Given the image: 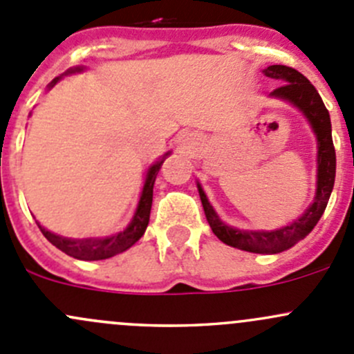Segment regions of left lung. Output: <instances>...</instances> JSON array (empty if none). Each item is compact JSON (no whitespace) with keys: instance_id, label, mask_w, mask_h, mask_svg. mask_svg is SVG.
I'll list each match as a JSON object with an SVG mask.
<instances>
[{"instance_id":"obj_1","label":"left lung","mask_w":354,"mask_h":354,"mask_svg":"<svg viewBox=\"0 0 354 354\" xmlns=\"http://www.w3.org/2000/svg\"><path fill=\"white\" fill-rule=\"evenodd\" d=\"M263 73L269 78H276L283 84L270 92V95L279 99H286L292 102L298 109L303 111L312 124L313 131L319 140V181H317V195L315 202L310 205V209L303 214L299 219L283 230L276 231H241L234 227L226 226L221 223L217 214L214 212L212 205L207 200L205 194L198 185L200 200H202L203 212H205L207 223L212 227V233L219 238L223 243L234 246V248L245 250L253 253H279L291 248L299 240L306 236L310 231L315 227L319 219L326 210L329 202L332 188L335 180V151L332 144V130H330V116L324 104L322 97L319 95L317 88L308 82V78L303 77L298 70L284 65L267 66Z\"/></svg>"}]
</instances>
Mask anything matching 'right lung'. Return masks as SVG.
Instances as JSON below:
<instances>
[{
	"mask_svg": "<svg viewBox=\"0 0 354 354\" xmlns=\"http://www.w3.org/2000/svg\"><path fill=\"white\" fill-rule=\"evenodd\" d=\"M77 70H82V68H77ZM58 80L59 78H55L49 87H53ZM162 162L164 159L159 160V162H156L154 166L149 169L147 180H145L144 190H142L140 202H138V207H137V212H135L133 219H131V223L128 224L127 230L121 231V233H116L108 238L71 240V238L58 236V234L44 230L42 226H39V230H41V233L44 234V236L48 238V241H51L56 248H59L62 252H65L66 255L73 257V259H78V260H104V259H109V257H114L116 253L124 252V250H128L130 246L137 243V241L142 238V234L145 233V227H147L149 224V217H151L152 194H154L156 176L157 173H159Z\"/></svg>",
	"mask_w": 354,
	"mask_h": 354,
	"instance_id": "1",
	"label": "right lung"
}]
</instances>
